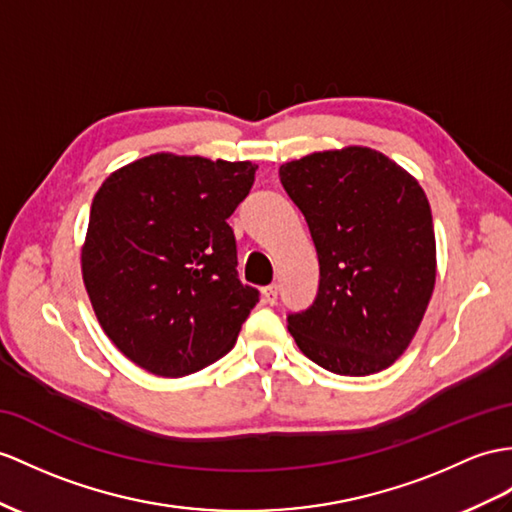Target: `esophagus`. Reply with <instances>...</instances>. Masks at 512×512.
Segmentation results:
<instances>
[{
  "label": "esophagus",
  "mask_w": 512,
  "mask_h": 512,
  "mask_svg": "<svg viewBox=\"0 0 512 512\" xmlns=\"http://www.w3.org/2000/svg\"><path fill=\"white\" fill-rule=\"evenodd\" d=\"M260 295H263V302H265V304H276V299H278V284L265 286V289L260 291Z\"/></svg>",
  "instance_id": "1"
}]
</instances>
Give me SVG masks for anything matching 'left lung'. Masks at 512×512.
I'll list each match as a JSON object with an SVG mask.
<instances>
[{"label": "left lung", "instance_id": "8db88e82", "mask_svg": "<svg viewBox=\"0 0 512 512\" xmlns=\"http://www.w3.org/2000/svg\"><path fill=\"white\" fill-rule=\"evenodd\" d=\"M319 258L313 306L289 315L304 356L339 376L391 367L421 326L436 282L428 197L371 147L308 154L280 167Z\"/></svg>", "mask_w": 512, "mask_h": 512}]
</instances>
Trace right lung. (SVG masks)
<instances>
[{"label": "right lung", "instance_id": "obj_1", "mask_svg": "<svg viewBox=\"0 0 512 512\" xmlns=\"http://www.w3.org/2000/svg\"><path fill=\"white\" fill-rule=\"evenodd\" d=\"M258 165L158 152L93 197L82 280L99 326L134 365L182 378L226 356L258 291L236 278L228 226Z\"/></svg>", "mask_w": 512, "mask_h": 512}]
</instances>
